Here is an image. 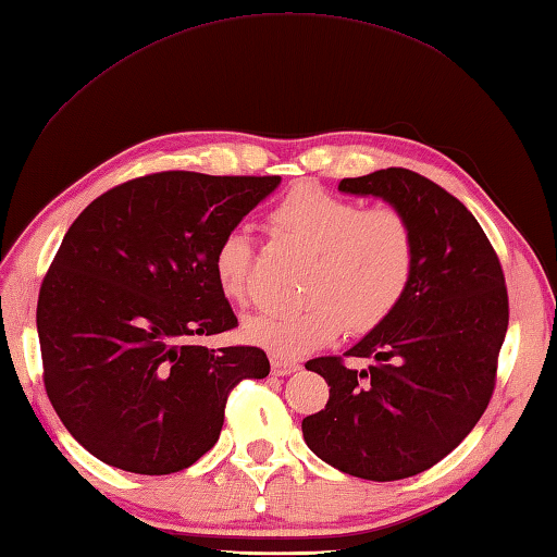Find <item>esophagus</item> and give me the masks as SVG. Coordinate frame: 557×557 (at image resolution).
<instances>
[{"label":"esophagus","mask_w":557,"mask_h":557,"mask_svg":"<svg viewBox=\"0 0 557 557\" xmlns=\"http://www.w3.org/2000/svg\"><path fill=\"white\" fill-rule=\"evenodd\" d=\"M298 370H300L298 362H290V360L281 358V356H271V372H274L276 377H283V374H293Z\"/></svg>","instance_id":"obj_1"}]
</instances>
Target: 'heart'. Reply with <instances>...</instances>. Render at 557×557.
<instances>
[{"instance_id":"heart-1","label":"heart","mask_w":557,"mask_h":557,"mask_svg":"<svg viewBox=\"0 0 557 557\" xmlns=\"http://www.w3.org/2000/svg\"><path fill=\"white\" fill-rule=\"evenodd\" d=\"M271 223L310 249L308 305L249 317L245 334L274 356L298 360L344 332H370L399 308L416 269L411 223L392 207L368 209L314 185H300L271 211ZM213 276L233 302L249 298L252 243L231 231L213 249Z\"/></svg>"}]
</instances>
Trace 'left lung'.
I'll return each mask as SVG.
<instances>
[{
    "instance_id": "obj_1",
    "label": "left lung",
    "mask_w": 557,
    "mask_h": 557,
    "mask_svg": "<svg viewBox=\"0 0 557 557\" xmlns=\"http://www.w3.org/2000/svg\"><path fill=\"white\" fill-rule=\"evenodd\" d=\"M338 189L406 215L416 269L399 308L344 354L372 366L308 360L326 380L329 401L302 418V437L329 467L399 481L459 447L491 401L509 320L505 276L473 213L413 170H374Z\"/></svg>"
}]
</instances>
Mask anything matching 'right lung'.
Listing matches in <instances>:
<instances>
[{"mask_svg": "<svg viewBox=\"0 0 557 557\" xmlns=\"http://www.w3.org/2000/svg\"><path fill=\"white\" fill-rule=\"evenodd\" d=\"M281 185L170 170L129 180L78 213L38 298L45 389L72 437L110 467H191L223 428L228 392L262 380V348H207L237 317L213 249Z\"/></svg>", "mask_w": 557, "mask_h": 557, "instance_id": "obj_1", "label": "right lung"}]
</instances>
